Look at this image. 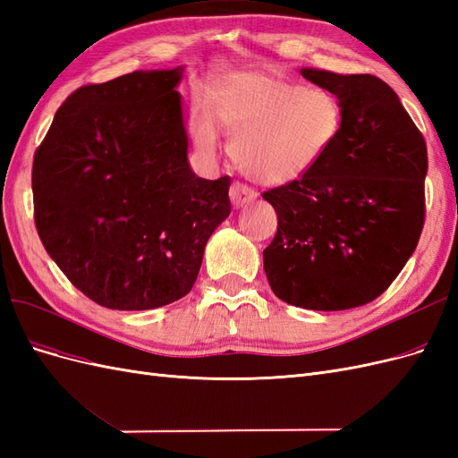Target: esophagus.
Returning <instances> with one entry per match:
<instances>
[{
  "instance_id": "34e87169",
  "label": "esophagus",
  "mask_w": 458,
  "mask_h": 458,
  "mask_svg": "<svg viewBox=\"0 0 458 458\" xmlns=\"http://www.w3.org/2000/svg\"><path fill=\"white\" fill-rule=\"evenodd\" d=\"M229 195H231V202L234 208H242L258 199V192L242 183H233Z\"/></svg>"
}]
</instances>
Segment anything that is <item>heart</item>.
Instances as JSON below:
<instances>
[{
	"label": "heart",
	"instance_id": "heart-1",
	"mask_svg": "<svg viewBox=\"0 0 458 458\" xmlns=\"http://www.w3.org/2000/svg\"><path fill=\"white\" fill-rule=\"evenodd\" d=\"M344 130V106L327 88L303 86L276 68H242L216 80L210 105L191 116L197 150L214 157L221 131L239 170L261 185L300 182L325 162Z\"/></svg>",
	"mask_w": 458,
	"mask_h": 458
}]
</instances>
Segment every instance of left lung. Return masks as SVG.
Wrapping results in <instances>:
<instances>
[{"mask_svg": "<svg viewBox=\"0 0 458 458\" xmlns=\"http://www.w3.org/2000/svg\"><path fill=\"white\" fill-rule=\"evenodd\" d=\"M300 74L338 97L344 130L315 172L263 192L279 219L263 269L290 306L352 310L378 298L419 244L426 143L380 78L318 68Z\"/></svg>", "mask_w": 458, "mask_h": 458, "instance_id": "obj_1", "label": "left lung"}]
</instances>
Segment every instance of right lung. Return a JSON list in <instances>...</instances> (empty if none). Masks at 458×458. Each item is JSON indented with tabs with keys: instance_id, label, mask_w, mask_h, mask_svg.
I'll use <instances>...</instances> for the list:
<instances>
[{
	"instance_id": "obj_1",
	"label": "right lung",
	"mask_w": 458,
	"mask_h": 458,
	"mask_svg": "<svg viewBox=\"0 0 458 458\" xmlns=\"http://www.w3.org/2000/svg\"><path fill=\"white\" fill-rule=\"evenodd\" d=\"M183 66L76 89L34 155L41 242L108 310L162 308L191 293L208 239L231 214V177L191 170Z\"/></svg>"
}]
</instances>
